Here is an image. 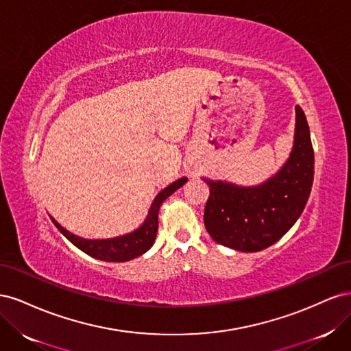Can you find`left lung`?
I'll list each match as a JSON object with an SVG mask.
<instances>
[{"instance_id": "8db88e82", "label": "left lung", "mask_w": 351, "mask_h": 351, "mask_svg": "<svg viewBox=\"0 0 351 351\" xmlns=\"http://www.w3.org/2000/svg\"><path fill=\"white\" fill-rule=\"evenodd\" d=\"M313 168L309 125L303 110L295 107L293 151L277 174L253 187L204 178L210 192L204 217L209 236L240 252L269 247L302 215L312 190Z\"/></svg>"}]
</instances>
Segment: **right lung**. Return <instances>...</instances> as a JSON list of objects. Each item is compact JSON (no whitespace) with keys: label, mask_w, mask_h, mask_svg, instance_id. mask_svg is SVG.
Here are the masks:
<instances>
[{"label":"right lung","mask_w":351,"mask_h":351,"mask_svg":"<svg viewBox=\"0 0 351 351\" xmlns=\"http://www.w3.org/2000/svg\"><path fill=\"white\" fill-rule=\"evenodd\" d=\"M187 182V178H178L177 182L171 183L164 190H161L154 199L152 205L147 212V217L143 221V224L136 228L134 231L129 232V234H124L120 237L107 239V240H86L71 234L66 228H62L58 222L51 218L54 226L60 230V232L69 241H71L74 246L79 247L82 252H84L89 256L105 261V262H125L141 256L145 252L152 247V244L156 237L158 231V212L159 206H161L162 202L171 196L177 189L182 187Z\"/></svg>","instance_id":"1"}]
</instances>
